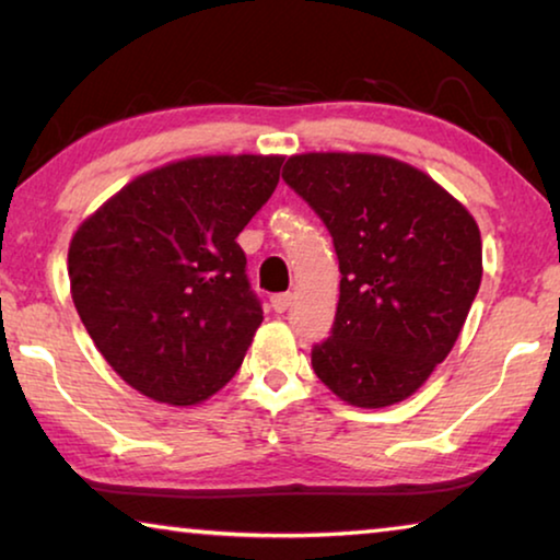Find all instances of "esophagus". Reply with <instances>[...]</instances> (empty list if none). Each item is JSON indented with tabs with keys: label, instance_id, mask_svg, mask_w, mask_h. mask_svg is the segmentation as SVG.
<instances>
[{
	"label": "esophagus",
	"instance_id": "1",
	"mask_svg": "<svg viewBox=\"0 0 560 560\" xmlns=\"http://www.w3.org/2000/svg\"><path fill=\"white\" fill-rule=\"evenodd\" d=\"M290 305H293V293H278V295H272V311H275V313H285Z\"/></svg>",
	"mask_w": 560,
	"mask_h": 560
}]
</instances>
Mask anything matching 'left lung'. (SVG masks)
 I'll list each match as a JSON object with an SVG mask.
<instances>
[{"instance_id": "8db88e82", "label": "left lung", "mask_w": 560, "mask_h": 560, "mask_svg": "<svg viewBox=\"0 0 560 560\" xmlns=\"http://www.w3.org/2000/svg\"><path fill=\"white\" fill-rule=\"evenodd\" d=\"M282 179L334 237L340 295L313 371L340 399H407L455 346L482 280L480 230L419 168L374 153L290 156Z\"/></svg>"}]
</instances>
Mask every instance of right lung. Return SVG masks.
<instances>
[{
	"label": "right lung",
	"mask_w": 560,
	"mask_h": 560,
	"mask_svg": "<svg viewBox=\"0 0 560 560\" xmlns=\"http://www.w3.org/2000/svg\"><path fill=\"white\" fill-rule=\"evenodd\" d=\"M280 156H201L124 186L70 242L72 303L113 371L151 399L205 401L242 366L262 305L237 234Z\"/></svg>",
	"instance_id": "add662e5"
}]
</instances>
